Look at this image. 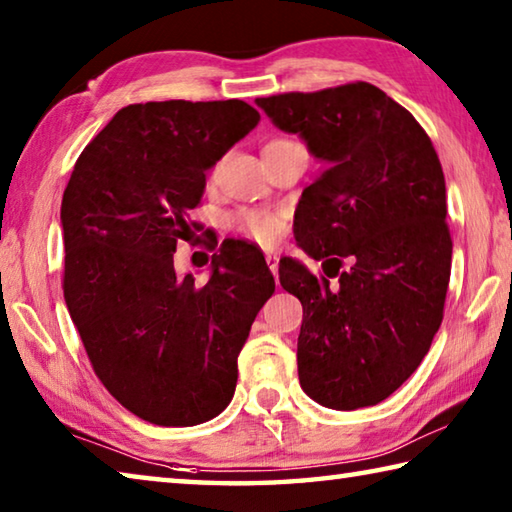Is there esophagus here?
I'll list each match as a JSON object with an SVG mask.
<instances>
[{"mask_svg": "<svg viewBox=\"0 0 512 512\" xmlns=\"http://www.w3.org/2000/svg\"><path fill=\"white\" fill-rule=\"evenodd\" d=\"M266 264H268V268H271V273L275 275V280H277V264H280V259H277L275 255H266Z\"/></svg>", "mask_w": 512, "mask_h": 512, "instance_id": "obj_1", "label": "esophagus"}]
</instances>
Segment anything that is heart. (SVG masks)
I'll return each mask as SVG.
<instances>
[{"mask_svg":"<svg viewBox=\"0 0 512 512\" xmlns=\"http://www.w3.org/2000/svg\"><path fill=\"white\" fill-rule=\"evenodd\" d=\"M235 225L259 244H273L282 232V219L271 212H241L235 216Z\"/></svg>","mask_w":512,"mask_h":512,"instance_id":"1","label":"heart"}]
</instances>
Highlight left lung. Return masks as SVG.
Returning a JSON list of instances; mask_svg holds the SVG:
<instances>
[{
	"instance_id": "obj_1",
	"label": "left lung",
	"mask_w": 512,
	"mask_h": 512,
	"mask_svg": "<svg viewBox=\"0 0 512 512\" xmlns=\"http://www.w3.org/2000/svg\"><path fill=\"white\" fill-rule=\"evenodd\" d=\"M255 103L325 164L300 196L293 232L339 282L280 259L282 289L302 302V391L336 411L379 404L413 375L443 323L452 237L436 149L409 110L363 81Z\"/></svg>"
}]
</instances>
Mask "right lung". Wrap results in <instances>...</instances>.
I'll use <instances>...</instances> for the list:
<instances>
[{
    "instance_id": "add662e5",
    "label": "right lung",
    "mask_w": 512,
    "mask_h": 512,
    "mask_svg": "<svg viewBox=\"0 0 512 512\" xmlns=\"http://www.w3.org/2000/svg\"><path fill=\"white\" fill-rule=\"evenodd\" d=\"M257 124L239 99L133 103L65 187V305L103 386L146 422L194 427L230 404L237 357L275 291L264 255L239 241H223L203 287L173 268L205 171Z\"/></svg>"
}]
</instances>
